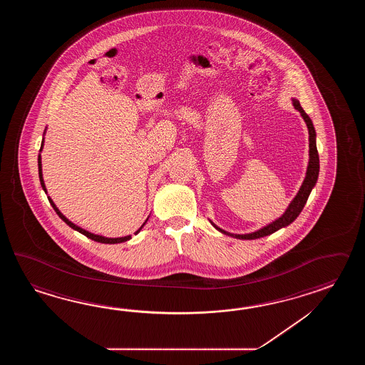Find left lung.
<instances>
[{"label":"left lung","mask_w":365,"mask_h":365,"mask_svg":"<svg viewBox=\"0 0 365 365\" xmlns=\"http://www.w3.org/2000/svg\"><path fill=\"white\" fill-rule=\"evenodd\" d=\"M292 104H294L296 110L300 112V115L303 117L304 121L307 124V128H308V133H309V162H308V167H307V172H305V179H304L303 184L300 186L299 192L296 194L295 198L289 202L287 209L278 219L272 220V223L264 225V227L257 230L255 232L242 233V235L227 232L225 230H222L220 227H217L214 222L210 220V223L219 232L227 235V236H231V237H235V239H239V240L261 239V237H264V236H269L272 233L277 232L280 228H284V227L291 225L296 217H299L302 210L304 209L305 203L308 201V197H309L312 189L317 184L318 173H319V158H318L317 145H316V130H314V126H313L310 117L305 113V110L302 108L300 103L295 98L292 99Z\"/></svg>","instance_id":"8db88e82"}]
</instances>
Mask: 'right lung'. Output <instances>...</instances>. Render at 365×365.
<instances>
[{"label": "right lung", "instance_id": "obj_1", "mask_svg": "<svg viewBox=\"0 0 365 365\" xmlns=\"http://www.w3.org/2000/svg\"><path fill=\"white\" fill-rule=\"evenodd\" d=\"M47 130V129H46ZM46 130H44V134H46ZM44 134H43V140H41V146H40V153L43 151V148H44ZM38 165H39V179L40 184H41V187H43V190L46 192L47 194V187H46V184H44V179H43V171H41V155L38 156ZM48 200H49V203L52 205V207L56 211V214L58 215V217H61L62 220L66 223V225L71 227L74 231H78L79 233H82V235H85L86 237H88V239H91L93 241H98V242H103V244H120V242H125V241L130 240L132 239V235H129V236H124V237H106V236H101V235H95V233L88 232V231H86L83 228H81V227H78L77 225H74L73 222H70L68 217H65L63 214H62L60 210L57 209V206L55 205V202L52 201V198L51 197H48ZM148 219L145 220V223L140 225V228L135 231L134 235H137V233H140V230L143 228V225L148 223Z\"/></svg>", "mask_w": 365, "mask_h": 365}]
</instances>
